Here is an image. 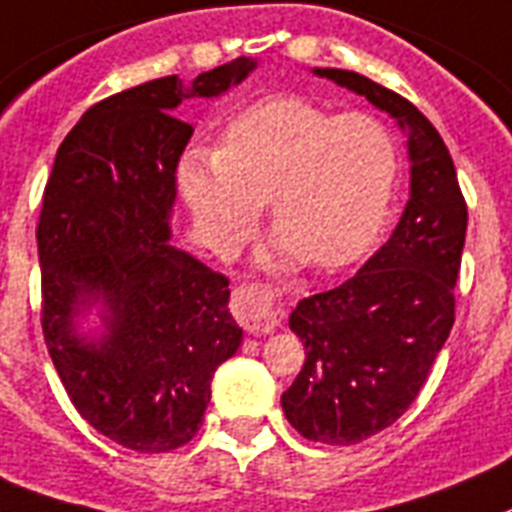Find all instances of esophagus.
Segmentation results:
<instances>
[{
  "instance_id": "1",
  "label": "esophagus",
  "mask_w": 512,
  "mask_h": 512,
  "mask_svg": "<svg viewBox=\"0 0 512 512\" xmlns=\"http://www.w3.org/2000/svg\"><path fill=\"white\" fill-rule=\"evenodd\" d=\"M280 290L269 282H246L232 293V311L251 335H266L280 322Z\"/></svg>"
}]
</instances>
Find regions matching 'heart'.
I'll return each instance as SVG.
<instances>
[{
    "mask_svg": "<svg viewBox=\"0 0 512 512\" xmlns=\"http://www.w3.org/2000/svg\"><path fill=\"white\" fill-rule=\"evenodd\" d=\"M398 180V146L371 112L329 114L282 96L238 114L217 151L180 164L185 201L219 248L235 246L261 204L277 232L266 261L316 269L353 264L382 230Z\"/></svg>",
    "mask_w": 512,
    "mask_h": 512,
    "instance_id": "b5f03b06",
    "label": "heart"
}]
</instances>
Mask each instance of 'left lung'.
<instances>
[{
    "label": "left lung",
    "instance_id": "8db88e82",
    "mask_svg": "<svg viewBox=\"0 0 512 512\" xmlns=\"http://www.w3.org/2000/svg\"><path fill=\"white\" fill-rule=\"evenodd\" d=\"M316 73L411 130V201L392 238L350 280L290 314L306 361L282 392L287 421L311 442L356 445L411 408L453 329L468 206L445 141L411 101L350 70Z\"/></svg>",
    "mask_w": 512,
    "mask_h": 512
}]
</instances>
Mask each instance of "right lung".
Returning <instances> with one entry per match:
<instances>
[{
	"instance_id": "add662e5",
	"label": "right lung",
	"mask_w": 512,
	"mask_h": 512,
	"mask_svg": "<svg viewBox=\"0 0 512 512\" xmlns=\"http://www.w3.org/2000/svg\"><path fill=\"white\" fill-rule=\"evenodd\" d=\"M251 67L238 57L190 88L170 75L101 99L59 143L46 180L36 227L46 348L80 416L135 453L196 437L211 377L243 337L227 311L230 280L172 248L167 219L193 135L172 109L222 94ZM83 294L110 306L101 343L72 332Z\"/></svg>"
}]
</instances>
